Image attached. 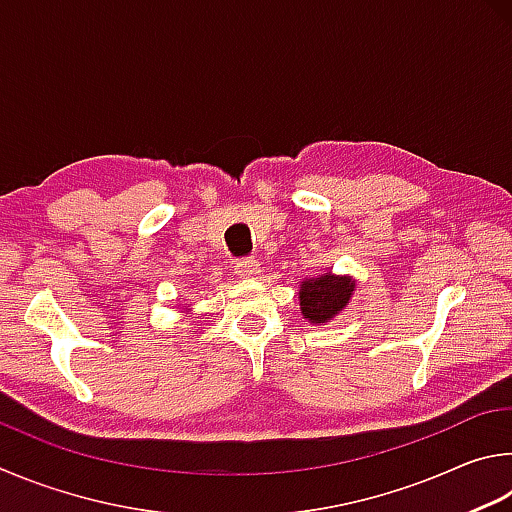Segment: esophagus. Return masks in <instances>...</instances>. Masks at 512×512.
Wrapping results in <instances>:
<instances>
[{
  "instance_id": "1",
  "label": "esophagus",
  "mask_w": 512,
  "mask_h": 512,
  "mask_svg": "<svg viewBox=\"0 0 512 512\" xmlns=\"http://www.w3.org/2000/svg\"><path fill=\"white\" fill-rule=\"evenodd\" d=\"M236 274L240 279H254V276L261 274V263L256 258H242L236 263Z\"/></svg>"
}]
</instances>
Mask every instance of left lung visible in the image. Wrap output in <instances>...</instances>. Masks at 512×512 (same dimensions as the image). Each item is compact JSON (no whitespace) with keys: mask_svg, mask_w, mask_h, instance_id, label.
<instances>
[{"mask_svg":"<svg viewBox=\"0 0 512 512\" xmlns=\"http://www.w3.org/2000/svg\"><path fill=\"white\" fill-rule=\"evenodd\" d=\"M355 279L351 276H337V274H321L315 279L301 281L299 290V306L303 319L310 324L324 326L330 319L342 312L348 301L353 297Z\"/></svg>","mask_w":512,"mask_h":512,"instance_id":"1","label":"left lung"}]
</instances>
